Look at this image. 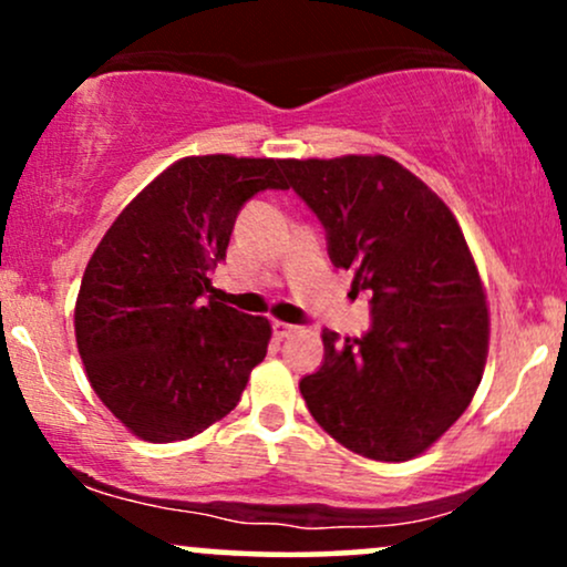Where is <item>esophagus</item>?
<instances>
[{
  "label": "esophagus",
  "instance_id": "1",
  "mask_svg": "<svg viewBox=\"0 0 567 567\" xmlns=\"http://www.w3.org/2000/svg\"><path fill=\"white\" fill-rule=\"evenodd\" d=\"M271 330H275V336H277V338H288V336L296 333L298 324H290V322H279V320H275V322H271Z\"/></svg>",
  "mask_w": 567,
  "mask_h": 567
}]
</instances>
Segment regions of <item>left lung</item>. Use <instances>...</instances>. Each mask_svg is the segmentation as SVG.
Instances as JSON below:
<instances>
[{
    "mask_svg": "<svg viewBox=\"0 0 567 567\" xmlns=\"http://www.w3.org/2000/svg\"><path fill=\"white\" fill-rule=\"evenodd\" d=\"M288 188L320 218L328 256L370 296V328L303 375L306 408L330 437L375 461H408L472 402L487 354L477 266L447 205L389 157L288 159Z\"/></svg>",
    "mask_w": 567,
    "mask_h": 567,
    "instance_id": "left-lung-1",
    "label": "left lung"
}]
</instances>
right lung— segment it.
I'll return each mask as SVG.
<instances>
[{
    "mask_svg": "<svg viewBox=\"0 0 567 567\" xmlns=\"http://www.w3.org/2000/svg\"><path fill=\"white\" fill-rule=\"evenodd\" d=\"M285 159L186 157L135 197L95 247L76 347L95 394L148 442L188 440L237 408L271 328L220 303L210 271L239 210L288 188Z\"/></svg>",
    "mask_w": 567,
    "mask_h": 567,
    "instance_id": "add662e5",
    "label": "right lung"
}]
</instances>
